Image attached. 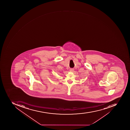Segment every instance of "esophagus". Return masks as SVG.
<instances>
[{
    "mask_svg": "<svg viewBox=\"0 0 130 130\" xmlns=\"http://www.w3.org/2000/svg\"><path fill=\"white\" fill-rule=\"evenodd\" d=\"M74 71V69L73 68H71L70 69V72H73Z\"/></svg>",
    "mask_w": 130,
    "mask_h": 130,
    "instance_id": "34e87169",
    "label": "esophagus"
}]
</instances>
